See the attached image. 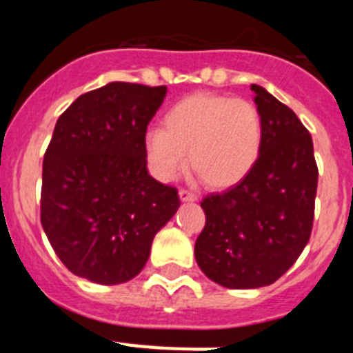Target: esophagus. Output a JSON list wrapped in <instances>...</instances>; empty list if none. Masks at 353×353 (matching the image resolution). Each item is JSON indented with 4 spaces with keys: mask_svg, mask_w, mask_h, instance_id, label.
Returning a JSON list of instances; mask_svg holds the SVG:
<instances>
[{
    "mask_svg": "<svg viewBox=\"0 0 353 353\" xmlns=\"http://www.w3.org/2000/svg\"><path fill=\"white\" fill-rule=\"evenodd\" d=\"M179 196H180V199H182V201H196V199H198V196H196L194 192L187 191V189H180Z\"/></svg>",
    "mask_w": 353,
    "mask_h": 353,
    "instance_id": "1",
    "label": "esophagus"
}]
</instances>
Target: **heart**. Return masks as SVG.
<instances>
[{"label":"heart","instance_id":"1","mask_svg":"<svg viewBox=\"0 0 353 353\" xmlns=\"http://www.w3.org/2000/svg\"><path fill=\"white\" fill-rule=\"evenodd\" d=\"M164 129L145 134V157L155 179L171 182L189 162L212 189H228L248 176L260 157L263 120L252 102L223 93H194L174 102Z\"/></svg>","mask_w":353,"mask_h":353}]
</instances>
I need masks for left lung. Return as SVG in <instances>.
Listing matches in <instances>:
<instances>
[{"mask_svg":"<svg viewBox=\"0 0 353 353\" xmlns=\"http://www.w3.org/2000/svg\"><path fill=\"white\" fill-rule=\"evenodd\" d=\"M263 120L260 157L244 180L201 201L198 267L214 283L269 286L292 267L311 236L318 168L313 139L288 105L251 84Z\"/></svg>","mask_w":353,"mask_h":353,"instance_id":"obj_1","label":"left lung"}]
</instances>
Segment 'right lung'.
Listing matches in <instances>:
<instances>
[{
    "label": "right lung",
    "instance_id": "right-lung-1",
    "mask_svg": "<svg viewBox=\"0 0 353 353\" xmlns=\"http://www.w3.org/2000/svg\"><path fill=\"white\" fill-rule=\"evenodd\" d=\"M166 86L109 83L58 118L42 166L40 221L61 263L99 285H120L148 261L179 191L146 170L145 134Z\"/></svg>",
    "mask_w": 353,
    "mask_h": 353
}]
</instances>
